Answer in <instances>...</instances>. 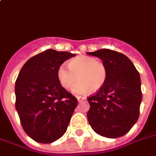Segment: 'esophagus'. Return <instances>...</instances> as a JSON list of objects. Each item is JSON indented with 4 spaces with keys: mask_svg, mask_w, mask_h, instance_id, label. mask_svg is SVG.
Masks as SVG:
<instances>
[{
    "mask_svg": "<svg viewBox=\"0 0 156 156\" xmlns=\"http://www.w3.org/2000/svg\"><path fill=\"white\" fill-rule=\"evenodd\" d=\"M77 99H78V101H79V102H81V101L86 100L85 98H83V97H80V96H78V97H77Z\"/></svg>",
    "mask_w": 156,
    "mask_h": 156,
    "instance_id": "1",
    "label": "esophagus"
}]
</instances>
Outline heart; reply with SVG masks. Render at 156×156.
Instances as JSON below:
<instances>
[{"label": "heart", "mask_w": 156, "mask_h": 156, "mask_svg": "<svg viewBox=\"0 0 156 156\" xmlns=\"http://www.w3.org/2000/svg\"><path fill=\"white\" fill-rule=\"evenodd\" d=\"M61 65L58 70V81L64 88H73L74 93H84L88 91L97 92L104 85L107 78L105 63L91 56H78L68 63Z\"/></svg>", "instance_id": "1"}]
</instances>
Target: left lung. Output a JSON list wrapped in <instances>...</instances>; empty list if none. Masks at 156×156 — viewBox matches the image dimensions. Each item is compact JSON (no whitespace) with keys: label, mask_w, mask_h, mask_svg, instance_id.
Wrapping results in <instances>:
<instances>
[{"label":"left lung","mask_w":156,"mask_h":156,"mask_svg":"<svg viewBox=\"0 0 156 156\" xmlns=\"http://www.w3.org/2000/svg\"><path fill=\"white\" fill-rule=\"evenodd\" d=\"M99 58L107 67V81L95 95L87 98V120L101 136H124L137 122L142 100L140 78L129 58L119 52L103 49L87 52Z\"/></svg>","instance_id":"1"}]
</instances>
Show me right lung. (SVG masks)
Instances as JSON below:
<instances>
[{
	"instance_id": "obj_1",
	"label": "right lung",
	"mask_w": 156,
	"mask_h": 156,
	"mask_svg": "<svg viewBox=\"0 0 156 156\" xmlns=\"http://www.w3.org/2000/svg\"><path fill=\"white\" fill-rule=\"evenodd\" d=\"M75 55L47 49L24 64L16 82V109L25 133L48 144L63 136L78 100L58 78L60 65Z\"/></svg>"
}]
</instances>
